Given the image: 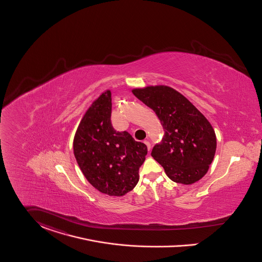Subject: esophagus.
I'll return each mask as SVG.
<instances>
[{
	"instance_id": "obj_1",
	"label": "esophagus",
	"mask_w": 262,
	"mask_h": 262,
	"mask_svg": "<svg viewBox=\"0 0 262 262\" xmlns=\"http://www.w3.org/2000/svg\"><path fill=\"white\" fill-rule=\"evenodd\" d=\"M144 143L146 144V146H147V148H148V151H151V144H150V142H149L148 140H145Z\"/></svg>"
}]
</instances>
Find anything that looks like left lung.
Masks as SVG:
<instances>
[{"label": "left lung", "instance_id": "left-lung-1", "mask_svg": "<svg viewBox=\"0 0 262 262\" xmlns=\"http://www.w3.org/2000/svg\"><path fill=\"white\" fill-rule=\"evenodd\" d=\"M133 94L153 109L165 134L152 157L176 183L191 185L209 170L216 137L209 120L180 92L166 85L135 88Z\"/></svg>", "mask_w": 262, "mask_h": 262}]
</instances>
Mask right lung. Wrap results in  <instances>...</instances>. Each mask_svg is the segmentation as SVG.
<instances>
[{"mask_svg":"<svg viewBox=\"0 0 262 262\" xmlns=\"http://www.w3.org/2000/svg\"><path fill=\"white\" fill-rule=\"evenodd\" d=\"M111 91L92 102L79 123L73 139V153L88 182L99 192L121 196L139 181V168L147 146L111 123Z\"/></svg>","mask_w":262,"mask_h":262,"instance_id":"obj_1","label":"right lung"}]
</instances>
